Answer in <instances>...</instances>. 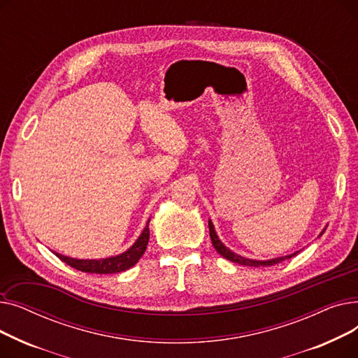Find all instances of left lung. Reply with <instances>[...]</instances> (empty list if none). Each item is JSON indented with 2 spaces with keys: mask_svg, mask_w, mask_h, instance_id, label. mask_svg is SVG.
I'll return each mask as SVG.
<instances>
[{
  "mask_svg": "<svg viewBox=\"0 0 358 358\" xmlns=\"http://www.w3.org/2000/svg\"><path fill=\"white\" fill-rule=\"evenodd\" d=\"M325 229H327V227H325ZM325 229H324L321 234H319V236H321V235L325 232ZM209 232H210V239H212V243H213L215 250H216L223 258H227V259H229V261H232V262H236V264H241V266H248V267H270V266L278 264V262H283L285 259H289V258H292V257H294V255H297V254L300 252V251H296V252L289 254V255L275 257V258H270V259H252V258L242 257V255H239V254L231 251L227 245H224V243L219 239V236H217V234H216V231H215V227H213V222H212L210 219H209Z\"/></svg>",
  "mask_w": 358,
  "mask_h": 358,
  "instance_id": "8db88e82",
  "label": "left lung"
}]
</instances>
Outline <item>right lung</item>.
Masks as SVG:
<instances>
[{
  "label": "right lung",
  "mask_w": 358,
  "mask_h": 358,
  "mask_svg": "<svg viewBox=\"0 0 358 358\" xmlns=\"http://www.w3.org/2000/svg\"><path fill=\"white\" fill-rule=\"evenodd\" d=\"M149 222H150V219H148L146 227L143 228V231L141 232L139 238L135 241L134 245L119 255L100 258V259H78V258L62 255V254L55 252V251H53V254L61 261H64L65 264L71 266L72 268L84 271V273L113 274V273L124 271L130 267H134L146 250V245L149 242Z\"/></svg>",
  "instance_id": "right-lung-1"
}]
</instances>
